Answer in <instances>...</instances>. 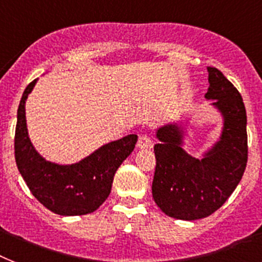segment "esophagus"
Segmentation results:
<instances>
[{"label":"esophagus","mask_w":262,"mask_h":262,"mask_svg":"<svg viewBox=\"0 0 262 262\" xmlns=\"http://www.w3.org/2000/svg\"><path fill=\"white\" fill-rule=\"evenodd\" d=\"M138 148H150L152 146V138L148 135H141L137 141Z\"/></svg>","instance_id":"34e87169"}]
</instances>
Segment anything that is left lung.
<instances>
[{
  "mask_svg": "<svg viewBox=\"0 0 262 262\" xmlns=\"http://www.w3.org/2000/svg\"><path fill=\"white\" fill-rule=\"evenodd\" d=\"M205 97L223 117L220 141L195 159L182 148L183 127H159L155 145L156 169L152 195L168 216L183 221L206 218L227 201L238 186L248 163L246 110L241 94L218 69L208 67Z\"/></svg>",
  "mask_w": 262,
  "mask_h": 262,
  "instance_id": "8db88e82",
  "label": "left lung"
}]
</instances>
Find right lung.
I'll list each match as a JSON object with an SVG mask.
<instances>
[{
  "label": "right lung",
  "mask_w": 262,
  "mask_h": 262,
  "mask_svg": "<svg viewBox=\"0 0 262 262\" xmlns=\"http://www.w3.org/2000/svg\"><path fill=\"white\" fill-rule=\"evenodd\" d=\"M37 79L31 82L17 110L14 157L32 195L59 215H84L95 211L112 191L114 173L137 142V135L112 141L79 163L60 165L47 161L32 145L25 120V101Z\"/></svg>",
  "instance_id": "add662e5"
}]
</instances>
